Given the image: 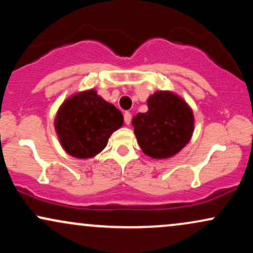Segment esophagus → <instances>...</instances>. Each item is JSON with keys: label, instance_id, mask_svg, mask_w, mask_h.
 Masks as SVG:
<instances>
[{"label": "esophagus", "instance_id": "1", "mask_svg": "<svg viewBox=\"0 0 253 253\" xmlns=\"http://www.w3.org/2000/svg\"><path fill=\"white\" fill-rule=\"evenodd\" d=\"M124 120H125V124H126V125L130 124V120H132V115H130L129 112H125Z\"/></svg>", "mask_w": 253, "mask_h": 253}]
</instances>
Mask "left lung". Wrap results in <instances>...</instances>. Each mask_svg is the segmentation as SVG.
I'll list each match as a JSON object with an SVG mask.
<instances>
[{
    "label": "left lung",
    "instance_id": "8db88e82",
    "mask_svg": "<svg viewBox=\"0 0 253 253\" xmlns=\"http://www.w3.org/2000/svg\"><path fill=\"white\" fill-rule=\"evenodd\" d=\"M146 113L133 117L139 146L146 156L168 159L190 141L194 114L189 104L175 92L159 90L147 98Z\"/></svg>",
    "mask_w": 253,
    "mask_h": 253
}]
</instances>
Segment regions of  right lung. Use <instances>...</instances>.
Returning a JSON list of instances; mask_svg holds the SVG:
<instances>
[{
	"label": "right lung",
	"instance_id": "add662e5",
	"mask_svg": "<svg viewBox=\"0 0 253 253\" xmlns=\"http://www.w3.org/2000/svg\"><path fill=\"white\" fill-rule=\"evenodd\" d=\"M123 124L120 110L90 89L64 101L57 112L54 128L66 153L86 159L100 153Z\"/></svg>",
	"mask_w": 253,
	"mask_h": 253
}]
</instances>
